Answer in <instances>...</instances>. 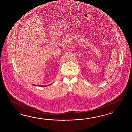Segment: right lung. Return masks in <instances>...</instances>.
<instances>
[{
    "label": "right lung",
    "mask_w": 132,
    "mask_h": 132,
    "mask_svg": "<svg viewBox=\"0 0 132 132\" xmlns=\"http://www.w3.org/2000/svg\"><path fill=\"white\" fill-rule=\"evenodd\" d=\"M48 84V85H44V86H42V85H35V84H34V86H40V87H45V86H49V85H50L51 84Z\"/></svg>",
    "instance_id": "right-lung-1"
}]
</instances>
